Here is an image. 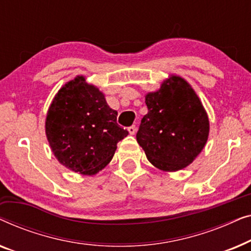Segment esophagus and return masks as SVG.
Here are the masks:
<instances>
[{
  "label": "esophagus",
  "mask_w": 251,
  "mask_h": 251,
  "mask_svg": "<svg viewBox=\"0 0 251 251\" xmlns=\"http://www.w3.org/2000/svg\"><path fill=\"white\" fill-rule=\"evenodd\" d=\"M136 130H137L136 126H129V128H128V131H129L130 135H135Z\"/></svg>",
  "instance_id": "1"
}]
</instances>
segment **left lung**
I'll return each instance as SVG.
<instances>
[{
    "mask_svg": "<svg viewBox=\"0 0 251 251\" xmlns=\"http://www.w3.org/2000/svg\"><path fill=\"white\" fill-rule=\"evenodd\" d=\"M147 114L137 142L157 169L174 173L186 168L204 149L209 118L197 92L179 75H170L159 90L145 96Z\"/></svg>",
    "mask_w": 251,
    "mask_h": 251,
    "instance_id": "obj_1",
    "label": "left lung"
}]
</instances>
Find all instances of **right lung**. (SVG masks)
Instances as JSON below:
<instances>
[{
    "mask_svg": "<svg viewBox=\"0 0 251 251\" xmlns=\"http://www.w3.org/2000/svg\"><path fill=\"white\" fill-rule=\"evenodd\" d=\"M118 112L83 75L68 81L54 96L46 118L53 155L74 173L92 176L107 166L128 131L116 123Z\"/></svg>",
    "mask_w": 251,
    "mask_h": 251,
    "instance_id": "right-lung-1",
    "label": "right lung"
}]
</instances>
